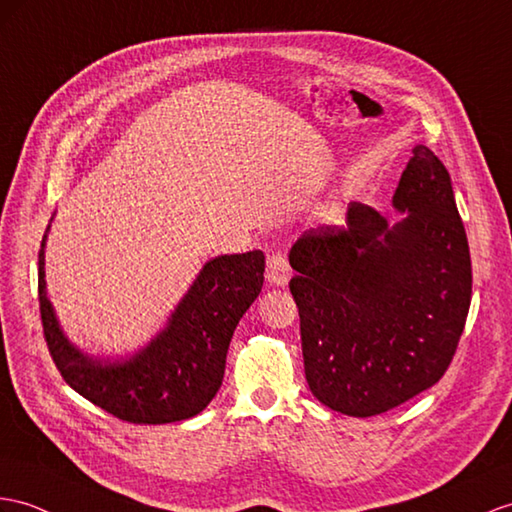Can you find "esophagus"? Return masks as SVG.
I'll use <instances>...</instances> for the list:
<instances>
[{
    "label": "esophagus",
    "instance_id": "esophagus-1",
    "mask_svg": "<svg viewBox=\"0 0 512 512\" xmlns=\"http://www.w3.org/2000/svg\"><path fill=\"white\" fill-rule=\"evenodd\" d=\"M291 278V267L286 263V258L276 252L267 258V280L276 286H284Z\"/></svg>",
    "mask_w": 512,
    "mask_h": 512
}]
</instances>
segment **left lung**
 Returning a JSON list of instances; mask_svg holds the SVG:
<instances>
[{
    "label": "left lung",
    "instance_id": "8db88e82",
    "mask_svg": "<svg viewBox=\"0 0 512 512\" xmlns=\"http://www.w3.org/2000/svg\"><path fill=\"white\" fill-rule=\"evenodd\" d=\"M389 226L350 204L345 228L299 236L289 282L304 371L321 404L373 417L430 389L450 367L471 304V258L450 173L415 145Z\"/></svg>",
    "mask_w": 512,
    "mask_h": 512
}]
</instances>
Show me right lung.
I'll list each match as a JSON object with an SVG mask.
<instances>
[{
	"label": "right lung",
	"instance_id": "obj_1",
	"mask_svg": "<svg viewBox=\"0 0 512 512\" xmlns=\"http://www.w3.org/2000/svg\"><path fill=\"white\" fill-rule=\"evenodd\" d=\"M49 230V226H47ZM45 241L39 252V306L45 341L60 376L95 406L130 423L195 417L217 395L236 323L263 289L265 254L208 260L167 328L126 360L93 358L73 345L54 313L45 284Z\"/></svg>",
	"mask_w": 512,
	"mask_h": 512
}]
</instances>
